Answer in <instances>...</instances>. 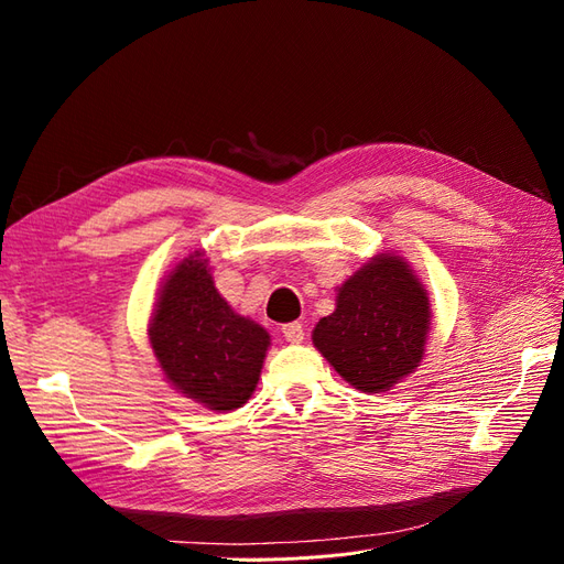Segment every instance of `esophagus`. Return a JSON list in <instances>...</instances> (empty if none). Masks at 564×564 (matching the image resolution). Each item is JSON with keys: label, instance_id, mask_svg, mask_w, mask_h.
Masks as SVG:
<instances>
[{"label": "esophagus", "instance_id": "1", "mask_svg": "<svg viewBox=\"0 0 564 564\" xmlns=\"http://www.w3.org/2000/svg\"><path fill=\"white\" fill-rule=\"evenodd\" d=\"M282 336L289 340V344H301L303 336H305V332H303V324H299V322H289V324H284V327H282Z\"/></svg>", "mask_w": 564, "mask_h": 564}]
</instances>
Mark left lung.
Returning <instances> with one entry per match:
<instances>
[{"label": "left lung", "mask_w": 564, "mask_h": 564, "mask_svg": "<svg viewBox=\"0 0 564 564\" xmlns=\"http://www.w3.org/2000/svg\"><path fill=\"white\" fill-rule=\"evenodd\" d=\"M431 303L402 256L377 253L338 286L336 311L313 329L315 348L362 392H383L423 360Z\"/></svg>", "instance_id": "1"}]
</instances>
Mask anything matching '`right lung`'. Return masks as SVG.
Instances as JSON below:
<instances>
[{
	"label": "right lung",
	"mask_w": 564,
	"mask_h": 564,
	"mask_svg": "<svg viewBox=\"0 0 564 564\" xmlns=\"http://www.w3.org/2000/svg\"><path fill=\"white\" fill-rule=\"evenodd\" d=\"M195 251L169 272L148 336L166 381L212 412L242 406L259 383L270 334L218 294Z\"/></svg>",
	"instance_id": "1"
}]
</instances>
